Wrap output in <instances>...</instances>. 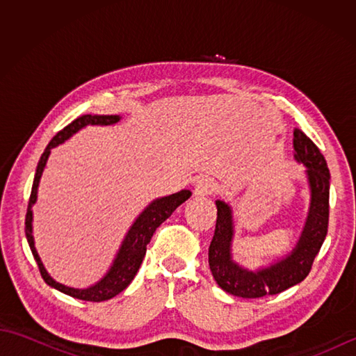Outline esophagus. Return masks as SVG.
Instances as JSON below:
<instances>
[{
    "mask_svg": "<svg viewBox=\"0 0 356 356\" xmlns=\"http://www.w3.org/2000/svg\"><path fill=\"white\" fill-rule=\"evenodd\" d=\"M217 190V184L214 182L213 179L209 177H200L197 182H195V188H194V194L197 197H205V195L213 194Z\"/></svg>",
    "mask_w": 356,
    "mask_h": 356,
    "instance_id": "esophagus-1",
    "label": "esophagus"
}]
</instances>
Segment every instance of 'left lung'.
Segmentation results:
<instances>
[{"mask_svg": "<svg viewBox=\"0 0 356 356\" xmlns=\"http://www.w3.org/2000/svg\"><path fill=\"white\" fill-rule=\"evenodd\" d=\"M293 157L306 166L311 205L297 245L283 259L255 270L234 261L232 209L223 200H216L217 222L208 257L213 277L225 292L241 298L275 295L301 283L311 272L312 263L327 234L330 172L318 147L298 128L293 130Z\"/></svg>", "mask_w": 356, "mask_h": 356, "instance_id": "8db88e82", "label": "left lung"}]
</instances>
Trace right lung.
Instances as JSON below:
<instances>
[{"label":"right lung","instance_id":"right-lung-1","mask_svg":"<svg viewBox=\"0 0 356 356\" xmlns=\"http://www.w3.org/2000/svg\"><path fill=\"white\" fill-rule=\"evenodd\" d=\"M119 120H120V116L118 115H110V116L108 115H104V116L84 115L78 119H74L72 124L67 125L64 130L59 131L55 138L50 140V143L47 145V148L44 149V153L36 166L33 186H32V193H30L27 214H26V237H27L30 249H32L35 260L38 263V268H40L44 282L49 286L55 287V289L61 291L63 293L70 295L73 298L84 300V301H96V303L97 301H105L116 297L118 293L122 292L125 287L133 282L134 275L138 274V270L140 268L143 257H145L147 245L149 243L151 237H153L154 231L174 213V211H176L177 207H180L184 202H186L191 197L190 190H182L176 194L165 195V197L151 202L130 226V229H128L127 236L122 240V245H120L119 251L116 254V259L113 260V264L110 266L107 274H105L99 282L95 283L93 286H88L86 289H78V287H70L63 283H58L56 280H53L49 275V272L45 270L44 264L35 248V240L32 234L33 232L32 207L36 203L38 186H40L42 171L45 168V163L49 161L51 149L58 145H61V143H64L67 139H70L74 133H78L87 125H113L119 122Z\"/></svg>","mask_w":356,"mask_h":356}]
</instances>
